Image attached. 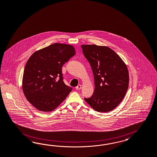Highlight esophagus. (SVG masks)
<instances>
[{
	"instance_id": "obj_1",
	"label": "esophagus",
	"mask_w": 157,
	"mask_h": 157,
	"mask_svg": "<svg viewBox=\"0 0 157 157\" xmlns=\"http://www.w3.org/2000/svg\"><path fill=\"white\" fill-rule=\"evenodd\" d=\"M81 88H82V86H81V85H78L76 87V89L77 90H80V89H81Z\"/></svg>"
}]
</instances>
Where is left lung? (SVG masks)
Returning a JSON list of instances; mask_svg holds the SVG:
<instances>
[{
	"mask_svg": "<svg viewBox=\"0 0 157 157\" xmlns=\"http://www.w3.org/2000/svg\"><path fill=\"white\" fill-rule=\"evenodd\" d=\"M94 78L93 94L86 102L98 112H108L123 100L128 88L127 65L113 50L95 44L82 45Z\"/></svg>",
	"mask_w": 157,
	"mask_h": 157,
	"instance_id": "obj_1",
	"label": "left lung"
}]
</instances>
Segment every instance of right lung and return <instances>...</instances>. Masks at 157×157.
Wrapping results in <instances>:
<instances>
[{
  "label": "right lung",
  "mask_w": 157,
  "mask_h": 157,
  "mask_svg": "<svg viewBox=\"0 0 157 157\" xmlns=\"http://www.w3.org/2000/svg\"><path fill=\"white\" fill-rule=\"evenodd\" d=\"M75 55L71 45L55 43L34 52L26 63L22 90L29 102L42 112H52L72 88L63 81L62 66Z\"/></svg>",
  "instance_id": "add662e5"
}]
</instances>
